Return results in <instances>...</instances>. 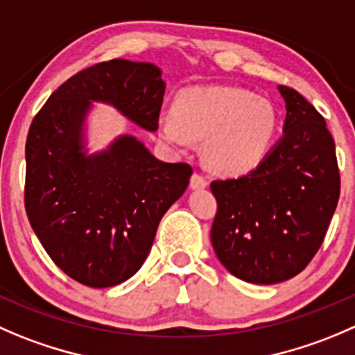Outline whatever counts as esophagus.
Listing matches in <instances>:
<instances>
[{
	"label": "esophagus",
	"instance_id": "1",
	"mask_svg": "<svg viewBox=\"0 0 355 355\" xmlns=\"http://www.w3.org/2000/svg\"><path fill=\"white\" fill-rule=\"evenodd\" d=\"M206 185H208V182H206L205 178L201 177V175L194 173L191 177V189H192V191H201V189H205Z\"/></svg>",
	"mask_w": 355,
	"mask_h": 355
}]
</instances>
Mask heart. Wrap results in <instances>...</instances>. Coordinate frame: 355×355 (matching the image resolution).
<instances>
[{"mask_svg": "<svg viewBox=\"0 0 355 355\" xmlns=\"http://www.w3.org/2000/svg\"><path fill=\"white\" fill-rule=\"evenodd\" d=\"M279 128L276 105L236 86H194L175 97L171 114L157 119V135L171 147L202 142L211 173L239 177L260 166Z\"/></svg>", "mask_w": 355, "mask_h": 355, "instance_id": "1", "label": "heart"}]
</instances>
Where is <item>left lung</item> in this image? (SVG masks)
Listing matches in <instances>:
<instances>
[{
	"mask_svg": "<svg viewBox=\"0 0 355 355\" xmlns=\"http://www.w3.org/2000/svg\"><path fill=\"white\" fill-rule=\"evenodd\" d=\"M277 90L286 104L283 137L253 171L211 184L213 250L232 276L253 284L283 283L307 267L340 196L324 118L293 88Z\"/></svg>",
	"mask_w": 355,
	"mask_h": 355,
	"instance_id": "1",
	"label": "left lung"
}]
</instances>
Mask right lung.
<instances>
[{
	"mask_svg": "<svg viewBox=\"0 0 355 355\" xmlns=\"http://www.w3.org/2000/svg\"><path fill=\"white\" fill-rule=\"evenodd\" d=\"M150 62H102L58 86L26 142V211L51 260L78 283L111 288L142 267L192 168L164 163L135 135L88 149L94 102L156 132L164 85Z\"/></svg>",
	"mask_w": 355,
	"mask_h": 355,
	"instance_id": "right-lung-1",
	"label": "right lung"
}]
</instances>
